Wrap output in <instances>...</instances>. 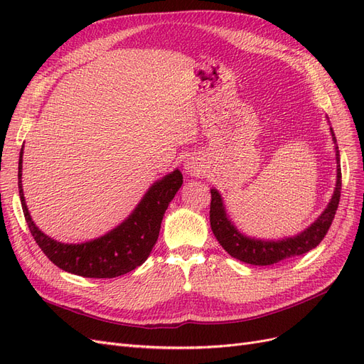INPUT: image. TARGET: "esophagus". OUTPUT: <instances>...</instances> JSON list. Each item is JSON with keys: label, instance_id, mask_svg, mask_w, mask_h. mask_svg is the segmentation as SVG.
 <instances>
[{"label": "esophagus", "instance_id": "1", "mask_svg": "<svg viewBox=\"0 0 364 364\" xmlns=\"http://www.w3.org/2000/svg\"><path fill=\"white\" fill-rule=\"evenodd\" d=\"M186 171L189 172V173H195V172H198L199 169H198V165H195L193 161H187V163H186Z\"/></svg>", "mask_w": 364, "mask_h": 364}]
</instances>
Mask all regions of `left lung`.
Returning a JSON list of instances; mask_svg holds the SVG:
<instances>
[{"mask_svg": "<svg viewBox=\"0 0 364 364\" xmlns=\"http://www.w3.org/2000/svg\"><path fill=\"white\" fill-rule=\"evenodd\" d=\"M331 136L336 146V160H337V181L336 189L322 215L316 219L313 224L299 232L295 237H286L281 240H262L248 237L242 234L228 218L222 196L216 189L210 191L212 193V203H210V225L218 242L222 245L231 257L243 263H250L255 266H269L287 259H293L311 251L318 246L330 230L336 210L340 201V191H342V171H340V154L337 140L333 128Z\"/></svg>", "mask_w": 364, "mask_h": 364, "instance_id": "obj_1", "label": "left lung"}]
</instances>
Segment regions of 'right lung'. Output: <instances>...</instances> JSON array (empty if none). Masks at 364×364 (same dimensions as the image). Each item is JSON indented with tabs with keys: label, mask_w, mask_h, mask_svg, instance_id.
<instances>
[{
	"label": "right lung",
	"mask_w": 364,
	"mask_h": 364,
	"mask_svg": "<svg viewBox=\"0 0 364 364\" xmlns=\"http://www.w3.org/2000/svg\"><path fill=\"white\" fill-rule=\"evenodd\" d=\"M22 152L19 154L18 186L27 225L43 254L69 274L85 278H114L142 264L159 239L161 219L183 184L178 169L156 181L121 225L85 243H62L43 234L34 224L22 191Z\"/></svg>",
	"instance_id": "obj_1"
}]
</instances>
